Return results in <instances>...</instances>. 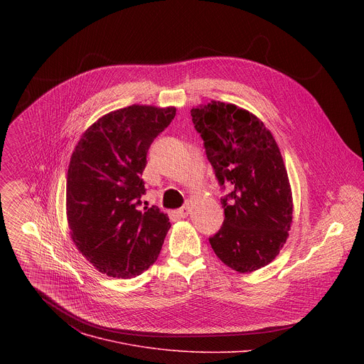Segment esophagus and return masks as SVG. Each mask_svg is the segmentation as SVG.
<instances>
[{"label": "esophagus", "instance_id": "esophagus-1", "mask_svg": "<svg viewBox=\"0 0 364 364\" xmlns=\"http://www.w3.org/2000/svg\"><path fill=\"white\" fill-rule=\"evenodd\" d=\"M189 211H191L189 205H183L182 208H178V210H176V214H178V217H181V218H185V217L189 214Z\"/></svg>", "mask_w": 364, "mask_h": 364}]
</instances>
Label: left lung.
I'll use <instances>...</instances> for the list:
<instances>
[{"label": "left lung", "mask_w": 364, "mask_h": 364, "mask_svg": "<svg viewBox=\"0 0 364 364\" xmlns=\"http://www.w3.org/2000/svg\"><path fill=\"white\" fill-rule=\"evenodd\" d=\"M221 189L224 221L208 238L215 255L240 273L274 259L293 218V198L280 150L263 122L232 104L191 110Z\"/></svg>", "instance_id": "1"}]
</instances>
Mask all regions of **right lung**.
Listing matches in <instances>:
<instances>
[{
	"label": "right lung",
	"mask_w": 364,
	"mask_h": 364,
	"mask_svg": "<svg viewBox=\"0 0 364 364\" xmlns=\"http://www.w3.org/2000/svg\"><path fill=\"white\" fill-rule=\"evenodd\" d=\"M175 114L173 106L113 110L87 129L70 159L65 200L71 238L110 277L130 279L147 270L171 227L156 206H139L149 149Z\"/></svg>",
	"instance_id": "add662e5"
}]
</instances>
